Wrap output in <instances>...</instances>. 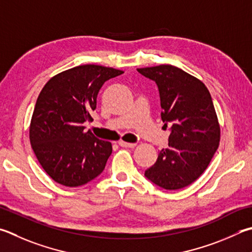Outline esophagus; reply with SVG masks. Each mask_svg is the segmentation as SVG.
<instances>
[{
	"label": "esophagus",
	"mask_w": 252,
	"mask_h": 252,
	"mask_svg": "<svg viewBox=\"0 0 252 252\" xmlns=\"http://www.w3.org/2000/svg\"><path fill=\"white\" fill-rule=\"evenodd\" d=\"M119 145L122 146V148H134L136 144L135 143H127V142H125V141H119Z\"/></svg>",
	"instance_id": "1"
}]
</instances>
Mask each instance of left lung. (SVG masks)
Returning a JSON list of instances; mask_svg holds the SVG:
<instances>
[{"mask_svg":"<svg viewBox=\"0 0 252 252\" xmlns=\"http://www.w3.org/2000/svg\"><path fill=\"white\" fill-rule=\"evenodd\" d=\"M157 82L162 121L172 122L168 148L159 151L145 176L164 189H181L205 172L220 141L216 110L203 81L172 65L138 68Z\"/></svg>","mask_w":252,"mask_h":252,"instance_id":"obj_1","label":"left lung"}]
</instances>
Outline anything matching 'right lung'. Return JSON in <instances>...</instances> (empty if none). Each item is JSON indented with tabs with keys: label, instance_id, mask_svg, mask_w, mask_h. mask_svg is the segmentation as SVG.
Instances as JSON below:
<instances>
[{
	"label": "right lung",
	"instance_id": "add662e5",
	"mask_svg": "<svg viewBox=\"0 0 252 252\" xmlns=\"http://www.w3.org/2000/svg\"><path fill=\"white\" fill-rule=\"evenodd\" d=\"M122 70L100 65L77 66L52 77L36 101L30 125L31 146L44 171L58 184L77 187L104 170L110 142L85 131L94 120L97 95Z\"/></svg>",
	"mask_w": 252,
	"mask_h": 252
}]
</instances>
